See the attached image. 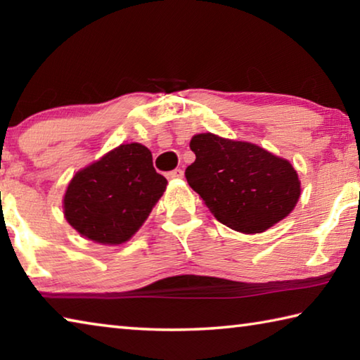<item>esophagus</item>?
I'll use <instances>...</instances> for the list:
<instances>
[{
	"instance_id": "obj_1",
	"label": "esophagus",
	"mask_w": 360,
	"mask_h": 360,
	"mask_svg": "<svg viewBox=\"0 0 360 360\" xmlns=\"http://www.w3.org/2000/svg\"><path fill=\"white\" fill-rule=\"evenodd\" d=\"M182 176H184V172H182L181 168H176V169H173V172H169L167 174V178L168 179H181Z\"/></svg>"
}]
</instances>
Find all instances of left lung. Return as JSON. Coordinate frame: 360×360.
<instances>
[{"label":"left lung","instance_id":"8db88e82","mask_svg":"<svg viewBox=\"0 0 360 360\" xmlns=\"http://www.w3.org/2000/svg\"><path fill=\"white\" fill-rule=\"evenodd\" d=\"M195 162L186 179L219 222L243 233H260L281 221L300 197L297 172L259 146L212 133L191 141Z\"/></svg>","mask_w":360,"mask_h":360}]
</instances>
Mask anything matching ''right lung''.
Listing matches in <instances>:
<instances>
[{"label": "right lung", "mask_w": 360, "mask_h": 360, "mask_svg": "<svg viewBox=\"0 0 360 360\" xmlns=\"http://www.w3.org/2000/svg\"><path fill=\"white\" fill-rule=\"evenodd\" d=\"M167 188L143 144H120L76 173L66 188L65 217L85 238L122 245L148 219Z\"/></svg>", "instance_id": "right-lung-1"}]
</instances>
